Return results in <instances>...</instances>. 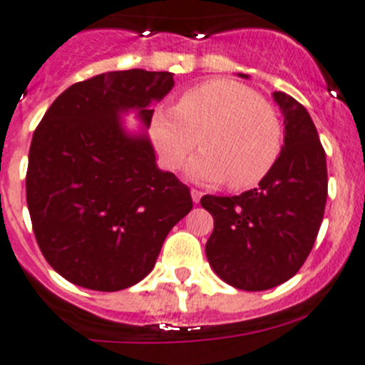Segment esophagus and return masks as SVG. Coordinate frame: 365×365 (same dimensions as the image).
<instances>
[{"mask_svg":"<svg viewBox=\"0 0 365 365\" xmlns=\"http://www.w3.org/2000/svg\"><path fill=\"white\" fill-rule=\"evenodd\" d=\"M190 196H192V201L194 203H200V200H201V196H203V192H201V190H197V189H190Z\"/></svg>","mask_w":365,"mask_h":365,"instance_id":"1","label":"esophagus"}]
</instances>
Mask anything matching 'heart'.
<instances>
[{"label": "heart", "mask_w": 365, "mask_h": 365, "mask_svg": "<svg viewBox=\"0 0 365 365\" xmlns=\"http://www.w3.org/2000/svg\"><path fill=\"white\" fill-rule=\"evenodd\" d=\"M152 139L171 171L182 168L201 143L205 152L189 168L194 180H230L231 189H249L281 155L282 127L275 109L251 88L212 79L183 91L175 109L157 111Z\"/></svg>", "instance_id": "1"}]
</instances>
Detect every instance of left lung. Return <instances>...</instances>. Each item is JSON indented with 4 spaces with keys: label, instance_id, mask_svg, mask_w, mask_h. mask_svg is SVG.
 Returning a JSON list of instances; mask_svg holds the SVG:
<instances>
[{
    "label": "left lung",
    "instance_id": "obj_1",
    "mask_svg": "<svg viewBox=\"0 0 365 365\" xmlns=\"http://www.w3.org/2000/svg\"><path fill=\"white\" fill-rule=\"evenodd\" d=\"M274 98L286 132L272 171L257 189L240 196L201 197L213 217L206 242L210 267L245 292L275 288L300 270L318 237L329 194L325 150L307 109L282 91Z\"/></svg>",
    "mask_w": 365,
    "mask_h": 365
}]
</instances>
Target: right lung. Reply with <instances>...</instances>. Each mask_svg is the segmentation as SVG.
Wrapping results in <instances>:
<instances>
[{"instance_id":"obj_1","label":"right lung","mask_w":365,"mask_h":365,"mask_svg":"<svg viewBox=\"0 0 365 365\" xmlns=\"http://www.w3.org/2000/svg\"><path fill=\"white\" fill-rule=\"evenodd\" d=\"M175 86L143 68L81 81L51 104L33 134L26 201L47 263L95 292L130 288L152 272L162 244L192 208L185 183L157 168L150 139L123 130L134 109L150 127Z\"/></svg>"}]
</instances>
